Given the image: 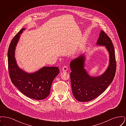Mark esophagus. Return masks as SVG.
Listing matches in <instances>:
<instances>
[{
    "instance_id": "1",
    "label": "esophagus",
    "mask_w": 126,
    "mask_h": 126,
    "mask_svg": "<svg viewBox=\"0 0 126 126\" xmlns=\"http://www.w3.org/2000/svg\"><path fill=\"white\" fill-rule=\"evenodd\" d=\"M68 69V67L67 66H64L62 68V71H66Z\"/></svg>"
}]
</instances>
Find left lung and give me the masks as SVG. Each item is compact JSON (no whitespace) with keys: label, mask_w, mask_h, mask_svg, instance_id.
<instances>
[{"label":"left lung","mask_w":126,"mask_h":126,"mask_svg":"<svg viewBox=\"0 0 126 126\" xmlns=\"http://www.w3.org/2000/svg\"><path fill=\"white\" fill-rule=\"evenodd\" d=\"M96 44L105 46L110 55L108 68L102 75L95 77L89 75L84 68L85 57L84 54L73 60L70 64L72 93L79 102H89L101 95L111 83L115 77L116 61L111 39L101 31Z\"/></svg>","instance_id":"8db88e82"}]
</instances>
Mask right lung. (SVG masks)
Returning <instances> with one entry per match:
<instances>
[{
  "label": "right lung",
  "instance_id": "1",
  "mask_svg": "<svg viewBox=\"0 0 126 126\" xmlns=\"http://www.w3.org/2000/svg\"><path fill=\"white\" fill-rule=\"evenodd\" d=\"M20 30L12 39L8 50V68L13 84L25 96L36 100H43L49 95L52 83L59 74L58 67L44 66L33 73H28L20 69L15 57V49L20 34Z\"/></svg>",
  "mask_w": 126,
  "mask_h": 126
}]
</instances>
